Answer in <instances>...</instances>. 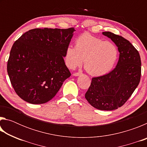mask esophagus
I'll list each match as a JSON object with an SVG mask.
<instances>
[{
  "label": "esophagus",
  "instance_id": "34e87169",
  "mask_svg": "<svg viewBox=\"0 0 147 147\" xmlns=\"http://www.w3.org/2000/svg\"><path fill=\"white\" fill-rule=\"evenodd\" d=\"M82 74L81 73H75L73 74V76H80Z\"/></svg>",
  "mask_w": 147,
  "mask_h": 147
}]
</instances>
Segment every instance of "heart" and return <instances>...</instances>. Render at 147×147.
I'll use <instances>...</instances> for the list:
<instances>
[{"mask_svg":"<svg viewBox=\"0 0 147 147\" xmlns=\"http://www.w3.org/2000/svg\"><path fill=\"white\" fill-rule=\"evenodd\" d=\"M119 51L115 44L110 41L84 33L76 39L75 47L69 45L65 54L66 65L70 69L81 65L93 76H102L109 73L115 65Z\"/></svg>","mask_w":147,"mask_h":147,"instance_id":"b5f03b06","label":"heart"}]
</instances>
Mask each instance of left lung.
<instances>
[{
  "label": "left lung",
  "mask_w": 147,
  "mask_h": 147,
  "mask_svg": "<svg viewBox=\"0 0 147 147\" xmlns=\"http://www.w3.org/2000/svg\"><path fill=\"white\" fill-rule=\"evenodd\" d=\"M102 34L118 47L119 61L110 73L92 78L85 98L94 108L110 111L123 106L139 85L141 61L139 52L127 39L110 32Z\"/></svg>",
  "instance_id": "obj_1"
}]
</instances>
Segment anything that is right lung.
Returning <instances> with one entry per match:
<instances>
[{
    "label": "right lung",
    "mask_w": 147,
    "mask_h": 147,
    "mask_svg": "<svg viewBox=\"0 0 147 147\" xmlns=\"http://www.w3.org/2000/svg\"><path fill=\"white\" fill-rule=\"evenodd\" d=\"M74 28H35L13 43L7 71L20 98L33 104L51 100L71 74L63 58Z\"/></svg>",
    "instance_id": "right-lung-1"
}]
</instances>
